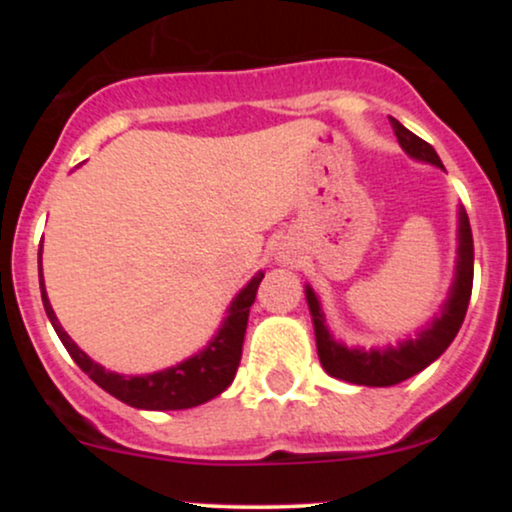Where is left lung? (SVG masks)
Listing matches in <instances>:
<instances>
[{"instance_id": "8db88e82", "label": "left lung", "mask_w": 512, "mask_h": 512, "mask_svg": "<svg viewBox=\"0 0 512 512\" xmlns=\"http://www.w3.org/2000/svg\"><path fill=\"white\" fill-rule=\"evenodd\" d=\"M390 125L395 129L397 142L409 156L419 158V161L433 163V166L443 168L440 158L431 144L416 137L407 127L399 125L395 117H390ZM472 281H474V240L469 219L460 209V248H457V274L455 284L450 289V298L445 303L443 313L433 320V325L419 334L416 339L402 342L399 346H387V349H346L344 344H337L330 337L325 327V315H322L320 303L310 286H305V298H308L310 315H313L315 325V342L317 356H320L322 368L332 375V378L346 380L354 385L368 387H390L411 378V375L421 373L426 366H431L436 358L443 354L452 344L455 334L460 332L464 315H467L469 298H472Z\"/></svg>"}]
</instances>
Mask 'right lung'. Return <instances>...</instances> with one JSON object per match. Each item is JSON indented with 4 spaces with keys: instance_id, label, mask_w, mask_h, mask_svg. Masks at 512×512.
I'll return each instance as SVG.
<instances>
[{
    "instance_id": "add662e5",
    "label": "right lung",
    "mask_w": 512,
    "mask_h": 512,
    "mask_svg": "<svg viewBox=\"0 0 512 512\" xmlns=\"http://www.w3.org/2000/svg\"><path fill=\"white\" fill-rule=\"evenodd\" d=\"M40 252L38 250V276H40V293H43V305L45 313H48L52 327H55L57 337L62 339L64 349L69 351V356L74 358L76 366H79L88 378L93 380L98 387H103L105 392L120 399V402L129 404V407L137 409H154V411H168V409H190L197 404L209 402L216 395H221L228 385L236 378V370L240 366V356H243V342H245V330H248V315L250 305L255 303L257 289H260V281L264 274L252 276V281L238 293L236 301L228 308V317L223 322L219 334L214 337L207 349L202 354L187 358L185 363H178L175 368L158 370L151 375H120L110 373L98 363H93L84 351L76 346L69 334L62 330V325L57 322L55 310L48 301V293H45L43 284V267H40Z\"/></svg>"
}]
</instances>
